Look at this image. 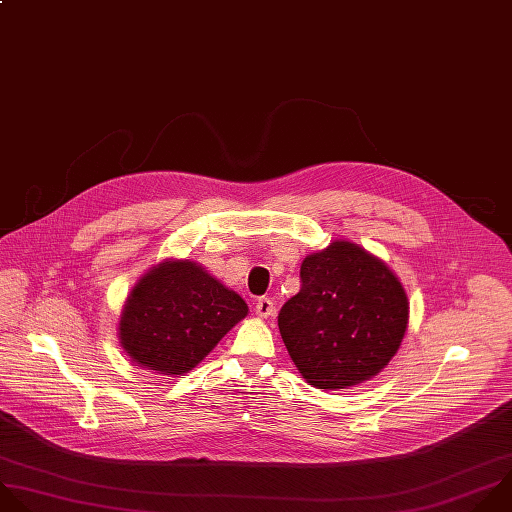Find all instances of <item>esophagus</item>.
I'll return each mask as SVG.
<instances>
[{"instance_id": "esophagus-1", "label": "esophagus", "mask_w": 512, "mask_h": 512, "mask_svg": "<svg viewBox=\"0 0 512 512\" xmlns=\"http://www.w3.org/2000/svg\"><path fill=\"white\" fill-rule=\"evenodd\" d=\"M255 311H257L259 317H271V315L275 313V303H273V299L261 297V299L257 301V305H255Z\"/></svg>"}]
</instances>
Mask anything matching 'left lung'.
Listing matches in <instances>:
<instances>
[{
	"instance_id": "obj_1",
	"label": "left lung",
	"mask_w": 512,
	"mask_h": 512,
	"mask_svg": "<svg viewBox=\"0 0 512 512\" xmlns=\"http://www.w3.org/2000/svg\"><path fill=\"white\" fill-rule=\"evenodd\" d=\"M410 301L398 275L358 243L335 239L301 263V289L279 313L283 344L319 390L378 376L402 346Z\"/></svg>"
}]
</instances>
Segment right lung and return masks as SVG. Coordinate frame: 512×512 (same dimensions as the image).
<instances>
[{
    "label": "right lung",
    "instance_id": "1",
    "mask_svg": "<svg viewBox=\"0 0 512 512\" xmlns=\"http://www.w3.org/2000/svg\"><path fill=\"white\" fill-rule=\"evenodd\" d=\"M247 313L243 297L201 263L164 259L136 281L122 305L120 348L132 364L179 378L201 364Z\"/></svg>",
    "mask_w": 512,
    "mask_h": 512
}]
</instances>
